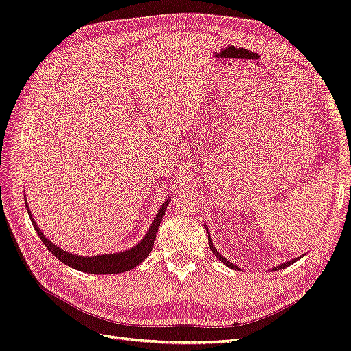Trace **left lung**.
<instances>
[{
	"instance_id": "left-lung-1",
	"label": "left lung",
	"mask_w": 351,
	"mask_h": 351,
	"mask_svg": "<svg viewBox=\"0 0 351 351\" xmlns=\"http://www.w3.org/2000/svg\"><path fill=\"white\" fill-rule=\"evenodd\" d=\"M206 228V231H208V240H209V244H210V250H212V253L215 254V256L222 262V263H226L228 268H232V269H240L239 267H236L234 263H231L228 259H226L224 256H222V254L214 247V244H212V240H210V234H209V230H208V227H205ZM302 258V256H300ZM300 258H297V259H291V261H289V262H284V263H281V265H278V267H275V268H272V271H278V269H284V268H287V267H290L291 263H294L295 261H299Z\"/></svg>"
}]
</instances>
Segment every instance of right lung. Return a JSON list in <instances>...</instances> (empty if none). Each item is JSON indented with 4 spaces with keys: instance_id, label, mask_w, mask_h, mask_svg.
Returning a JSON list of instances; mask_svg holds the SVG:
<instances>
[{
    "instance_id": "add662e5",
    "label": "right lung",
    "mask_w": 351,
    "mask_h": 351,
    "mask_svg": "<svg viewBox=\"0 0 351 351\" xmlns=\"http://www.w3.org/2000/svg\"><path fill=\"white\" fill-rule=\"evenodd\" d=\"M169 200H171V199H167L164 204L161 205V208H159L158 214L155 215L149 230L146 231L145 237L139 243H137L136 246H133L132 249L119 252V253L97 254V256H80V254H73V253H69L66 250H62L61 247H58L56 243H52L51 240H48L44 236V232L39 230L34 217H32V214H30L27 202H25V204H26L29 218L32 221V226H34V228L38 232V236L40 237L42 243L45 244L47 249L52 254H54V256L58 261L69 265L70 268H74V269L82 271V272H88V274H120V272H125V271L133 269L134 267H137V265H139L141 262H143L147 256H149V253L154 247L156 231L159 228V224H161L162 217L165 214V209L169 204Z\"/></svg>"
}]
</instances>
